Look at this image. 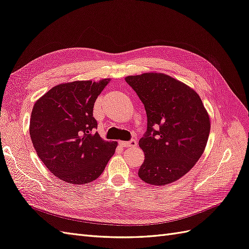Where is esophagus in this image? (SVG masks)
<instances>
[{
    "label": "esophagus",
    "instance_id": "34e87169",
    "mask_svg": "<svg viewBox=\"0 0 249 249\" xmlns=\"http://www.w3.org/2000/svg\"><path fill=\"white\" fill-rule=\"evenodd\" d=\"M120 145H123L124 147H132V146H136L137 145V141L136 140H130V141H119Z\"/></svg>",
    "mask_w": 249,
    "mask_h": 249
}]
</instances>
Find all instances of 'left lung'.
I'll return each instance as SVG.
<instances>
[{
    "label": "left lung",
    "mask_w": 249,
    "mask_h": 249,
    "mask_svg": "<svg viewBox=\"0 0 249 249\" xmlns=\"http://www.w3.org/2000/svg\"><path fill=\"white\" fill-rule=\"evenodd\" d=\"M144 105L147 129L139 146L144 161L138 176L151 185L180 179L202 155L211 120L200 96L191 87L163 73L125 77Z\"/></svg>",
    "instance_id": "8db88e82"
}]
</instances>
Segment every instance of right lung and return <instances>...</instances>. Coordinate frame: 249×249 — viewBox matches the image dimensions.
<instances>
[{"label": "right lung", "mask_w": 249, "mask_h": 249, "mask_svg": "<svg viewBox=\"0 0 249 249\" xmlns=\"http://www.w3.org/2000/svg\"><path fill=\"white\" fill-rule=\"evenodd\" d=\"M110 78L76 80L53 87L35 104L30 137L37 156L55 177L73 184L97 179L115 153L116 141L95 132V100Z\"/></svg>", "instance_id": "1"}]
</instances>
